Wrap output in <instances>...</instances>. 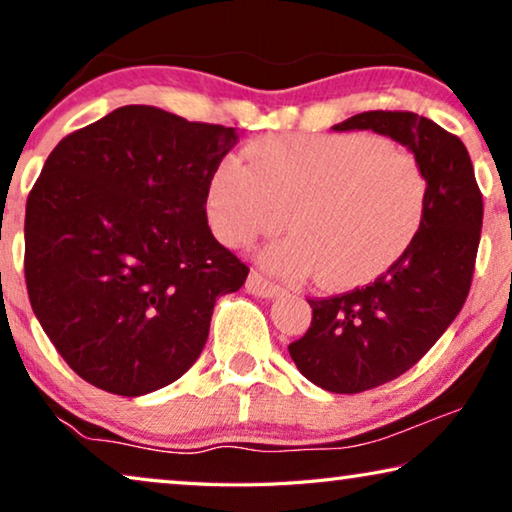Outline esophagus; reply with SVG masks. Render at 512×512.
I'll return each instance as SVG.
<instances>
[{
    "mask_svg": "<svg viewBox=\"0 0 512 512\" xmlns=\"http://www.w3.org/2000/svg\"><path fill=\"white\" fill-rule=\"evenodd\" d=\"M247 291L254 293V296H258V298H275L282 293V286L272 284L270 279L258 275V272H251V275L247 277Z\"/></svg>",
    "mask_w": 512,
    "mask_h": 512,
    "instance_id": "esophagus-1",
    "label": "esophagus"
}]
</instances>
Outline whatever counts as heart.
<instances>
[{
  "mask_svg": "<svg viewBox=\"0 0 512 512\" xmlns=\"http://www.w3.org/2000/svg\"><path fill=\"white\" fill-rule=\"evenodd\" d=\"M223 158L207 181V219L228 247L282 230L261 263L286 279L352 289L410 247L429 205L415 153L366 132H291Z\"/></svg>",
  "mask_w": 512,
  "mask_h": 512,
  "instance_id": "heart-1",
  "label": "heart"
}]
</instances>
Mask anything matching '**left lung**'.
Listing matches in <instances>:
<instances>
[{
    "mask_svg": "<svg viewBox=\"0 0 512 512\" xmlns=\"http://www.w3.org/2000/svg\"><path fill=\"white\" fill-rule=\"evenodd\" d=\"M333 130H373L408 146L429 177L422 228L373 284L307 300L312 324L291 342L300 373L361 394L410 370L466 303L482 230V193L464 142L412 111H363Z\"/></svg>",
    "mask_w": 512,
    "mask_h": 512,
    "instance_id": "left-lung-1",
    "label": "left lung"
}]
</instances>
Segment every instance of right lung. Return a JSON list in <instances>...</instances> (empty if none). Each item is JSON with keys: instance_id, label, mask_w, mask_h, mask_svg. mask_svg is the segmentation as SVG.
<instances>
[{"instance_id": "obj_1", "label": "right lung", "mask_w": 512, "mask_h": 512, "mask_svg": "<svg viewBox=\"0 0 512 512\" xmlns=\"http://www.w3.org/2000/svg\"><path fill=\"white\" fill-rule=\"evenodd\" d=\"M235 128L146 104L114 109L46 158L25 207L41 328L97 389L144 396L198 361L216 298L249 268L207 226V181Z\"/></svg>"}]
</instances>
